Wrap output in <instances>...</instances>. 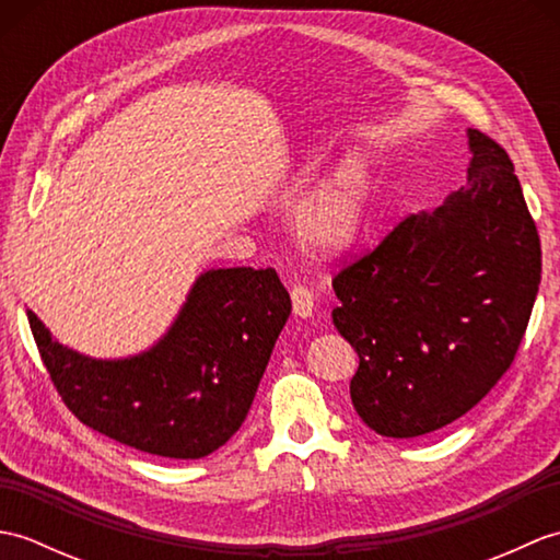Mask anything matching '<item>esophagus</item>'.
I'll use <instances>...</instances> for the list:
<instances>
[{
	"label": "esophagus",
	"instance_id": "esophagus-1",
	"mask_svg": "<svg viewBox=\"0 0 560 560\" xmlns=\"http://www.w3.org/2000/svg\"><path fill=\"white\" fill-rule=\"evenodd\" d=\"M291 301H293V313L295 315L303 317V319L313 317V313H315V295L307 291L305 287H295L291 291Z\"/></svg>",
	"mask_w": 560,
	"mask_h": 560
}]
</instances>
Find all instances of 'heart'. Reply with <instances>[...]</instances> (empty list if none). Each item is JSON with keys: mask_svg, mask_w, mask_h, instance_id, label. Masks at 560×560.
I'll return each instance as SVG.
<instances>
[{"mask_svg": "<svg viewBox=\"0 0 560 560\" xmlns=\"http://www.w3.org/2000/svg\"><path fill=\"white\" fill-rule=\"evenodd\" d=\"M375 195L371 163L361 156L339 161L299 199L293 229L319 255H341L361 241Z\"/></svg>", "mask_w": 560, "mask_h": 560, "instance_id": "obj_1", "label": "heart"}]
</instances>
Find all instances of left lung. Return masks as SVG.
Listing matches in <instances>:
<instances>
[{
	"instance_id": "8db88e82",
	"label": "left lung",
	"mask_w": 560,
	"mask_h": 560,
	"mask_svg": "<svg viewBox=\"0 0 560 560\" xmlns=\"http://www.w3.org/2000/svg\"><path fill=\"white\" fill-rule=\"evenodd\" d=\"M467 139V185L331 281V323L361 361L353 409L377 435L419 438L477 407L537 299L539 233L513 161L479 129Z\"/></svg>"
}]
</instances>
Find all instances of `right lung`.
I'll use <instances>...</instances> for the list:
<instances>
[{
  "label": "right lung",
  "instance_id": "obj_1",
  "mask_svg": "<svg viewBox=\"0 0 560 560\" xmlns=\"http://www.w3.org/2000/svg\"><path fill=\"white\" fill-rule=\"evenodd\" d=\"M26 315L47 373L79 421L149 455L201 459L243 425L291 295L273 269H207L165 335L122 359L69 349L33 311Z\"/></svg>",
  "mask_w": 560,
  "mask_h": 560
}]
</instances>
